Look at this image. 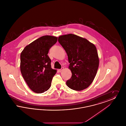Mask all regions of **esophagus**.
Listing matches in <instances>:
<instances>
[{
	"label": "esophagus",
	"instance_id": "1",
	"mask_svg": "<svg viewBox=\"0 0 126 126\" xmlns=\"http://www.w3.org/2000/svg\"><path fill=\"white\" fill-rule=\"evenodd\" d=\"M63 70H64V67H62V68H61V69H59V71H60V72H61L62 71H63Z\"/></svg>",
	"mask_w": 126,
	"mask_h": 126
}]
</instances>
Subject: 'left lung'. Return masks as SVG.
Instances as JSON below:
<instances>
[{"instance_id": "1", "label": "left lung", "mask_w": 126, "mask_h": 126, "mask_svg": "<svg viewBox=\"0 0 126 126\" xmlns=\"http://www.w3.org/2000/svg\"><path fill=\"white\" fill-rule=\"evenodd\" d=\"M70 63L72 77L66 84L72 90L82 91L90 86L96 76L99 59L95 46L87 39L73 34L59 37Z\"/></svg>"}]
</instances>
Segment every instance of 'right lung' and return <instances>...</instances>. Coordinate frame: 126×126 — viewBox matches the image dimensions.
<instances>
[{
	"instance_id": "1",
	"label": "right lung",
	"mask_w": 126,
	"mask_h": 126,
	"mask_svg": "<svg viewBox=\"0 0 126 126\" xmlns=\"http://www.w3.org/2000/svg\"><path fill=\"white\" fill-rule=\"evenodd\" d=\"M58 37L45 35L27 45L20 55V70L22 76L31 90L41 94L49 89L57 70L51 66L48 50Z\"/></svg>"
}]
</instances>
